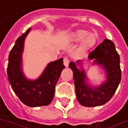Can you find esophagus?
Segmentation results:
<instances>
[{"instance_id": "34e87169", "label": "esophagus", "mask_w": 128, "mask_h": 128, "mask_svg": "<svg viewBox=\"0 0 128 128\" xmlns=\"http://www.w3.org/2000/svg\"><path fill=\"white\" fill-rule=\"evenodd\" d=\"M70 63V59L68 57H64V64L65 66H68Z\"/></svg>"}]
</instances>
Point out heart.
Masks as SVG:
<instances>
[{
    "label": "heart",
    "instance_id": "b5f03b06",
    "mask_svg": "<svg viewBox=\"0 0 128 128\" xmlns=\"http://www.w3.org/2000/svg\"><path fill=\"white\" fill-rule=\"evenodd\" d=\"M88 34V32L86 30H78L76 32L73 33L72 35V38L75 40H83L84 38H86L83 41L82 44V48L84 50H88L92 48V46H94L96 45V44L97 43L98 40V34L96 32H92V33Z\"/></svg>",
    "mask_w": 128,
    "mask_h": 128
}]
</instances>
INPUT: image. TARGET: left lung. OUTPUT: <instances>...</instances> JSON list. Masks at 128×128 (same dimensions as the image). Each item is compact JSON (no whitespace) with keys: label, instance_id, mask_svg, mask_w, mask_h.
I'll return each instance as SVG.
<instances>
[{"label":"left lung","instance_id":"obj_1","mask_svg":"<svg viewBox=\"0 0 128 128\" xmlns=\"http://www.w3.org/2000/svg\"><path fill=\"white\" fill-rule=\"evenodd\" d=\"M90 59H95V63L103 65L107 72L108 80L102 86L90 88L85 83V74L79 71L74 62H70V68L73 72V79L77 99L86 107H96L107 103L114 95L122 78L120 57L116 50L115 45L110 40L105 39L95 50L90 52Z\"/></svg>","mask_w":128,"mask_h":128}]
</instances>
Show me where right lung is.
Instances as JSON below:
<instances>
[{"label":"right lung","mask_w":128,"mask_h":128,"mask_svg":"<svg viewBox=\"0 0 128 128\" xmlns=\"http://www.w3.org/2000/svg\"><path fill=\"white\" fill-rule=\"evenodd\" d=\"M27 30L16 40L9 55L7 76L14 93L19 99L30 107H39L49 104L53 99L55 88L62 71L65 68L63 58L51 62L38 80L28 81L22 73L21 54Z\"/></svg>","instance_id":"right-lung-1"}]
</instances>
